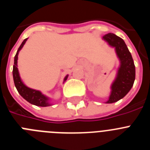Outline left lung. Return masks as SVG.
Wrapping results in <instances>:
<instances>
[{
  "label": "left lung",
  "mask_w": 150,
  "mask_h": 150,
  "mask_svg": "<svg viewBox=\"0 0 150 150\" xmlns=\"http://www.w3.org/2000/svg\"><path fill=\"white\" fill-rule=\"evenodd\" d=\"M111 46L115 47L121 64L117 77L112 85V91L107 104L118 101L124 98L133 86L135 79V66L131 52L122 39L116 34L109 33L103 37Z\"/></svg>",
  "instance_id": "left-lung-1"
}]
</instances>
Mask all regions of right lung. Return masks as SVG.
Segmentation results:
<instances>
[{"mask_svg":"<svg viewBox=\"0 0 150 150\" xmlns=\"http://www.w3.org/2000/svg\"><path fill=\"white\" fill-rule=\"evenodd\" d=\"M27 39L28 38L24 40L21 46H19V48L18 49V51H17L16 54L15 55V58H14V65H13V80H14V84H15V86L18 93L20 94L21 96L23 98L25 99L27 101H28L29 103L34 104V105L39 106V107H48V106L51 105V104L48 103V98L43 95H42L40 91L31 89V88L25 86L22 82V80H21L19 74H18V68H17L18 54L19 50L22 48V46L25 43ZM67 78V76L64 78V80H66Z\"/></svg>","mask_w":150,"mask_h":150,"instance_id":"1","label":"right lung"}]
</instances>
